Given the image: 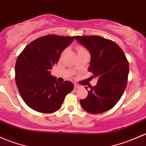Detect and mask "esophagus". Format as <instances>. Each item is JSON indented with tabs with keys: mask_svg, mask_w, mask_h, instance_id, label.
I'll use <instances>...</instances> for the list:
<instances>
[{
	"mask_svg": "<svg viewBox=\"0 0 146 146\" xmlns=\"http://www.w3.org/2000/svg\"><path fill=\"white\" fill-rule=\"evenodd\" d=\"M79 85H77V84H74V88L75 89H77V88H79Z\"/></svg>",
	"mask_w": 146,
	"mask_h": 146,
	"instance_id": "34e87169",
	"label": "esophagus"
}]
</instances>
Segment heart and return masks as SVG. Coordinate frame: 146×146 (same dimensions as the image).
<instances>
[{"label": "heart", "instance_id": "1", "mask_svg": "<svg viewBox=\"0 0 146 146\" xmlns=\"http://www.w3.org/2000/svg\"><path fill=\"white\" fill-rule=\"evenodd\" d=\"M78 51H79V50H84V48H83L82 47H78Z\"/></svg>", "mask_w": 146, "mask_h": 146}]
</instances>
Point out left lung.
Segmentation results:
<instances>
[{
  "label": "left lung",
  "mask_w": 146,
  "mask_h": 146,
  "mask_svg": "<svg viewBox=\"0 0 146 146\" xmlns=\"http://www.w3.org/2000/svg\"><path fill=\"white\" fill-rule=\"evenodd\" d=\"M75 38L89 51L88 71L93 73V78H98L95 86H88V96L80 100L81 106L91 114L109 110L127 86L129 67L124 52L116 43L99 36H76Z\"/></svg>",
  "instance_id": "8db88e82"
}]
</instances>
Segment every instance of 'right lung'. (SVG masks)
<instances>
[{"label": "right lung", "mask_w": 146, "mask_h": 146, "mask_svg": "<svg viewBox=\"0 0 146 146\" xmlns=\"http://www.w3.org/2000/svg\"><path fill=\"white\" fill-rule=\"evenodd\" d=\"M74 37L44 36L31 42L19 54L15 82L21 97L30 108L42 113L55 112L74 89L71 82L58 83L50 70Z\"/></svg>", "instance_id": "right-lung-1"}]
</instances>
